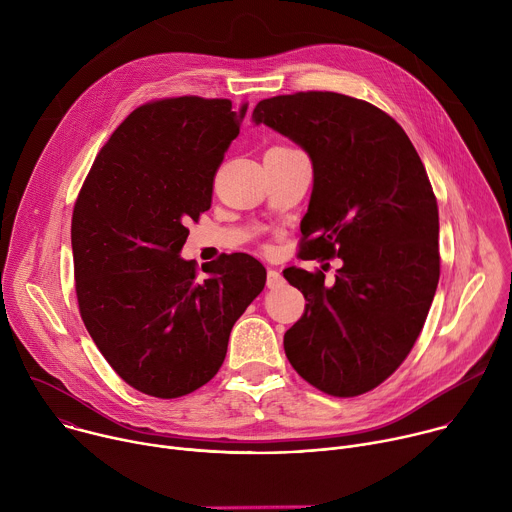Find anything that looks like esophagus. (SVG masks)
Segmentation results:
<instances>
[{
	"mask_svg": "<svg viewBox=\"0 0 512 512\" xmlns=\"http://www.w3.org/2000/svg\"><path fill=\"white\" fill-rule=\"evenodd\" d=\"M285 283V279H283V275L277 271V269H269L267 271V287L269 289H277V287H281Z\"/></svg>",
	"mask_w": 512,
	"mask_h": 512,
	"instance_id": "obj_1",
	"label": "esophagus"
}]
</instances>
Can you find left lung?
<instances>
[{
	"label": "left lung",
	"mask_w": 512,
	"mask_h": 512,
	"mask_svg": "<svg viewBox=\"0 0 512 512\" xmlns=\"http://www.w3.org/2000/svg\"><path fill=\"white\" fill-rule=\"evenodd\" d=\"M253 123L312 160L300 257L342 259L334 285L322 271H283L308 302L283 336L285 356L328 395L367 393L407 358L440 281V216L427 172L393 117L340 93L263 99Z\"/></svg>",
	"instance_id": "8db88e82"
}]
</instances>
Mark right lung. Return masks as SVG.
Segmentation results:
<instances>
[{
    "label": "right lung",
    "mask_w": 512,
    "mask_h": 512,
    "mask_svg": "<svg viewBox=\"0 0 512 512\" xmlns=\"http://www.w3.org/2000/svg\"><path fill=\"white\" fill-rule=\"evenodd\" d=\"M245 113L247 103L202 97L137 107L103 145L72 212L81 318L113 371L145 395L176 399L206 385L265 287V267L247 253L202 265L204 277L180 257Z\"/></svg>",
    "instance_id": "1"
}]
</instances>
